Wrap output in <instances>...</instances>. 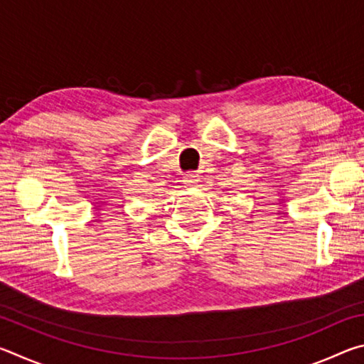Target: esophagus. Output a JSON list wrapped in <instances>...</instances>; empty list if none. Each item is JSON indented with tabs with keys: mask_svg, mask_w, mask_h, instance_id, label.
Returning a JSON list of instances; mask_svg holds the SVG:
<instances>
[{
	"mask_svg": "<svg viewBox=\"0 0 364 364\" xmlns=\"http://www.w3.org/2000/svg\"><path fill=\"white\" fill-rule=\"evenodd\" d=\"M183 181L184 184H188V186H193V184L199 181V175L194 173V171H189V173H186V176L183 178Z\"/></svg>",
	"mask_w": 364,
	"mask_h": 364,
	"instance_id": "esophagus-1",
	"label": "esophagus"
}]
</instances>
